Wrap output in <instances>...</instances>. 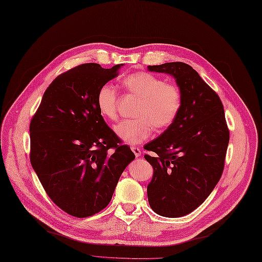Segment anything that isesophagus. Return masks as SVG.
<instances>
[{
  "instance_id": "esophagus-1",
  "label": "esophagus",
  "mask_w": 262,
  "mask_h": 262,
  "mask_svg": "<svg viewBox=\"0 0 262 262\" xmlns=\"http://www.w3.org/2000/svg\"><path fill=\"white\" fill-rule=\"evenodd\" d=\"M131 150L133 151V154H134V156H135L136 158H139V157L141 156V149H140V148H138V147H132Z\"/></svg>"
}]
</instances>
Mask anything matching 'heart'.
<instances>
[{"label":"heart","mask_w":262,"mask_h":262,"mask_svg":"<svg viewBox=\"0 0 262 262\" xmlns=\"http://www.w3.org/2000/svg\"><path fill=\"white\" fill-rule=\"evenodd\" d=\"M126 89L138 96L141 102L134 112V119L120 121L115 127L118 138L129 145H139L157 130L168 128L176 120L181 107V92L175 84L146 71L129 74L122 81ZM99 113L104 118H117V91L113 85L103 84L96 97Z\"/></svg>","instance_id":"1"}]
</instances>
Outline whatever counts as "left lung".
Listing matches in <instances>:
<instances>
[{"mask_svg":"<svg viewBox=\"0 0 262 262\" xmlns=\"http://www.w3.org/2000/svg\"><path fill=\"white\" fill-rule=\"evenodd\" d=\"M167 73L181 92L179 114L159 138L145 145L154 168L147 186L148 202L159 215L191 213L213 191L224 169L229 131L217 94L188 64L181 61L148 66Z\"/></svg>","mask_w":262,"mask_h":262,"instance_id":"obj_1","label":"left lung"}]
</instances>
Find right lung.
<instances>
[{
    "mask_svg": "<svg viewBox=\"0 0 262 262\" xmlns=\"http://www.w3.org/2000/svg\"><path fill=\"white\" fill-rule=\"evenodd\" d=\"M122 66L90 63L59 74L31 120V164L52 202L72 216L104 209L135 158L128 146L118 145L96 104L99 89Z\"/></svg>",
    "mask_w": 262,
    "mask_h": 262,
    "instance_id": "1",
    "label": "right lung"
}]
</instances>
